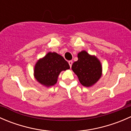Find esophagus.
Returning <instances> with one entry per match:
<instances>
[{
	"mask_svg": "<svg viewBox=\"0 0 131 131\" xmlns=\"http://www.w3.org/2000/svg\"><path fill=\"white\" fill-rule=\"evenodd\" d=\"M68 64H69L70 67L71 68V67H72V64H73V61H68Z\"/></svg>",
	"mask_w": 131,
	"mask_h": 131,
	"instance_id": "esophagus-1",
	"label": "esophagus"
}]
</instances>
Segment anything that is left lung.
<instances>
[{"mask_svg":"<svg viewBox=\"0 0 131 131\" xmlns=\"http://www.w3.org/2000/svg\"><path fill=\"white\" fill-rule=\"evenodd\" d=\"M72 69L80 84L88 88L96 84L102 75V66L100 60L85 51L78 54V60L73 63Z\"/></svg>","mask_w":131,"mask_h":131,"instance_id":"obj_1","label":"left lung"}]
</instances>
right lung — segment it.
<instances>
[{"label": "right lung", "instance_id": "right-lung-1", "mask_svg": "<svg viewBox=\"0 0 131 131\" xmlns=\"http://www.w3.org/2000/svg\"><path fill=\"white\" fill-rule=\"evenodd\" d=\"M69 68V64L63 56L49 52L36 63L34 77L40 84L48 88L56 84L61 72Z\"/></svg>", "mask_w": 131, "mask_h": 131}]
</instances>
